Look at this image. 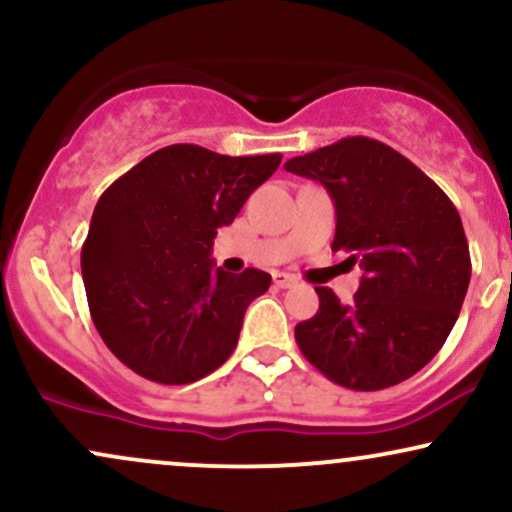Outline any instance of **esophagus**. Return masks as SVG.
<instances>
[{
    "label": "esophagus",
    "mask_w": 512,
    "mask_h": 512,
    "mask_svg": "<svg viewBox=\"0 0 512 512\" xmlns=\"http://www.w3.org/2000/svg\"><path fill=\"white\" fill-rule=\"evenodd\" d=\"M274 284L279 286V289H291V286H296L298 281L293 279V276H289V274H284V272H276V274H274Z\"/></svg>",
    "instance_id": "esophagus-1"
}]
</instances>
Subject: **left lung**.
Masks as SVG:
<instances>
[{"label":"left lung","instance_id":"1","mask_svg":"<svg viewBox=\"0 0 512 512\" xmlns=\"http://www.w3.org/2000/svg\"><path fill=\"white\" fill-rule=\"evenodd\" d=\"M284 168L330 192L332 250L363 269L349 305L317 286L320 310L296 325L303 356L332 383L361 392L419 373L455 327L472 276L455 204L409 158L368 137H346Z\"/></svg>","mask_w":512,"mask_h":512}]
</instances>
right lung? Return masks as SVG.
<instances>
[{
    "instance_id": "right-lung-1",
    "label": "right lung",
    "mask_w": 512,
    "mask_h": 512,
    "mask_svg": "<svg viewBox=\"0 0 512 512\" xmlns=\"http://www.w3.org/2000/svg\"><path fill=\"white\" fill-rule=\"evenodd\" d=\"M279 163L281 154L221 156L173 144L103 192L81 274L93 325L127 368L185 385L228 361L245 310L272 276L252 267L223 272L211 245Z\"/></svg>"
}]
</instances>
